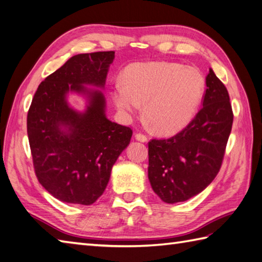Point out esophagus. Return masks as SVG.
Instances as JSON below:
<instances>
[{"label": "esophagus", "instance_id": "esophagus-1", "mask_svg": "<svg viewBox=\"0 0 262 262\" xmlns=\"http://www.w3.org/2000/svg\"><path fill=\"white\" fill-rule=\"evenodd\" d=\"M136 139L138 141H141V142H147L148 141V138H147V136H145L143 135V133H137L136 135Z\"/></svg>", "mask_w": 262, "mask_h": 262}]
</instances>
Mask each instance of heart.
Listing matches in <instances>:
<instances>
[{"instance_id": "1", "label": "heart", "mask_w": 262, "mask_h": 262, "mask_svg": "<svg viewBox=\"0 0 262 262\" xmlns=\"http://www.w3.org/2000/svg\"><path fill=\"white\" fill-rule=\"evenodd\" d=\"M205 95V80L193 69L179 63L150 62L127 67L123 82H116L112 98L122 113L131 114L140 104L161 135H174L190 124Z\"/></svg>"}]
</instances>
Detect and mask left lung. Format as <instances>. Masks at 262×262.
<instances>
[{"instance_id": "1", "label": "left lung", "mask_w": 262, "mask_h": 262, "mask_svg": "<svg viewBox=\"0 0 262 262\" xmlns=\"http://www.w3.org/2000/svg\"><path fill=\"white\" fill-rule=\"evenodd\" d=\"M206 86L202 107L188 126L148 142V179L166 204L200 193L221 169L234 116L227 89L211 69Z\"/></svg>"}]
</instances>
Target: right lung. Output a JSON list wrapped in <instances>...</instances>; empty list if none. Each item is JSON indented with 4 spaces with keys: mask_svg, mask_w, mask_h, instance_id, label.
Masks as SVG:
<instances>
[{
    "mask_svg": "<svg viewBox=\"0 0 262 262\" xmlns=\"http://www.w3.org/2000/svg\"><path fill=\"white\" fill-rule=\"evenodd\" d=\"M113 51L78 54L41 81L27 115L34 168L46 191L67 204L93 205L103 194L117 157L130 143L129 126L105 116L104 88ZM69 91L89 98L84 114L70 108Z\"/></svg>",
    "mask_w": 262,
    "mask_h": 262,
    "instance_id": "1",
    "label": "right lung"
}]
</instances>
